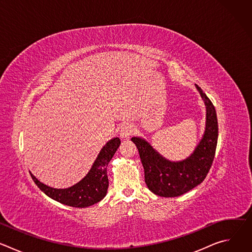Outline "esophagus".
I'll return each mask as SVG.
<instances>
[{"label": "esophagus", "instance_id": "esophagus-1", "mask_svg": "<svg viewBox=\"0 0 252 252\" xmlns=\"http://www.w3.org/2000/svg\"><path fill=\"white\" fill-rule=\"evenodd\" d=\"M135 130H136V128L133 125H130V124L125 125L121 128V132H120L121 137L124 139H128L135 132Z\"/></svg>", "mask_w": 252, "mask_h": 252}]
</instances>
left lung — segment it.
Wrapping results in <instances>:
<instances>
[{"label": "left lung", "instance_id": "obj_1", "mask_svg": "<svg viewBox=\"0 0 252 252\" xmlns=\"http://www.w3.org/2000/svg\"><path fill=\"white\" fill-rule=\"evenodd\" d=\"M195 87L206 106V124L204 134L191 156L182 161H170L153 149L146 139L131 137L138 150L149 189L162 197L179 196L200 185L214 158L219 136L217 112L202 90L197 85Z\"/></svg>", "mask_w": 252, "mask_h": 252}]
</instances>
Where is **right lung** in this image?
Returning a JSON list of instances; mask_svg holds the SVG:
<instances>
[{
	"label": "right lung",
	"mask_w": 252,
	"mask_h": 252,
	"mask_svg": "<svg viewBox=\"0 0 252 252\" xmlns=\"http://www.w3.org/2000/svg\"><path fill=\"white\" fill-rule=\"evenodd\" d=\"M121 145V139L115 137L105 143L99 152L89 173L81 182L68 189H54L39 182L34 175L31 176L38 188L49 197L63 204L84 208L100 201L106 194L109 188V178L106 166L113 158Z\"/></svg>",
	"instance_id": "obj_1"
}]
</instances>
